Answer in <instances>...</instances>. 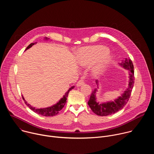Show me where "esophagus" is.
<instances>
[{
  "mask_svg": "<svg viewBox=\"0 0 154 154\" xmlns=\"http://www.w3.org/2000/svg\"><path fill=\"white\" fill-rule=\"evenodd\" d=\"M84 83H85V81H84V80L81 79V80H80L79 81H78V82L77 83L76 86H77V87H80V86H81L82 85H83Z\"/></svg>",
  "mask_w": 154,
  "mask_h": 154,
  "instance_id": "obj_1",
  "label": "esophagus"
}]
</instances>
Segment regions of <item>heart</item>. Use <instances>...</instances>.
Masks as SVG:
<instances>
[{
	"label": "heart",
	"instance_id": "obj_1",
	"mask_svg": "<svg viewBox=\"0 0 154 154\" xmlns=\"http://www.w3.org/2000/svg\"><path fill=\"white\" fill-rule=\"evenodd\" d=\"M108 49L103 46H94L80 49L78 52V61L82 66H88L96 62L92 72L98 74L102 72L111 60Z\"/></svg>",
	"mask_w": 154,
	"mask_h": 154
}]
</instances>
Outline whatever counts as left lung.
Here are the masks:
<instances>
[{
    "label": "left lung",
    "instance_id": "1",
    "mask_svg": "<svg viewBox=\"0 0 154 154\" xmlns=\"http://www.w3.org/2000/svg\"><path fill=\"white\" fill-rule=\"evenodd\" d=\"M119 64L121 66L128 71L129 80L128 88L122 94L121 96L118 97L114 101L107 102L101 103H99L96 101V92L97 91V88L93 91L90 96V100L88 102V105L91 108L93 113L98 116H108L118 112L119 110L124 108V106L126 105L129 100L135 82L133 63L130 58H125L124 60H122V62ZM96 82L97 83V85L98 86V81L96 80ZM98 88L99 87H97V88Z\"/></svg>",
    "mask_w": 154,
    "mask_h": 154
}]
</instances>
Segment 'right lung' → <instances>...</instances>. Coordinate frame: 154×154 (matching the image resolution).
Masks as SVG:
<instances>
[{"instance_id":"add662e5","label":"right lung","mask_w":154,"mask_h":154,"mask_svg":"<svg viewBox=\"0 0 154 154\" xmlns=\"http://www.w3.org/2000/svg\"><path fill=\"white\" fill-rule=\"evenodd\" d=\"M45 39L46 40H49V38L45 37ZM36 44V42L35 43H31L30 45H29L27 48L26 49L25 51H27V49H29V48H30L31 47H32V46H33L34 45ZM74 88V86H72L71 88L68 90V91L65 93V94L63 96V97L55 105L49 106V107H47V108H37L35 107L32 106V105H30L29 103H28L26 100L24 99V97L23 96V99L24 100L25 103L32 109V111H33L34 112H35L36 113L38 114V115H41L42 116H55L56 115H57L59 112L61 110V109L64 107L65 103H66V100H67V97L69 94V92Z\"/></svg>"}]
</instances>
